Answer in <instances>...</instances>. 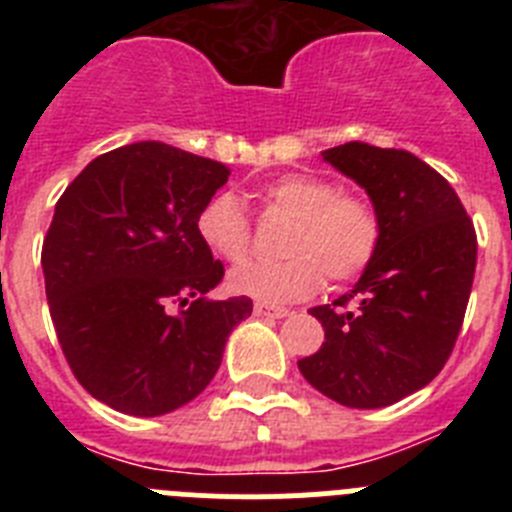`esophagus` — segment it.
I'll use <instances>...</instances> for the list:
<instances>
[{
    "instance_id": "obj_1",
    "label": "esophagus",
    "mask_w": 512,
    "mask_h": 512,
    "mask_svg": "<svg viewBox=\"0 0 512 512\" xmlns=\"http://www.w3.org/2000/svg\"><path fill=\"white\" fill-rule=\"evenodd\" d=\"M253 312H256L259 318H271V320H282L287 318V315H292L287 307H274V305H266V302H256Z\"/></svg>"
}]
</instances>
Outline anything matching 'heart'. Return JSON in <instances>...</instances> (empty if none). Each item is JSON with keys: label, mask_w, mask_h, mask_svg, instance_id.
<instances>
[{"label": "heart", "mask_w": 512, "mask_h": 512, "mask_svg": "<svg viewBox=\"0 0 512 512\" xmlns=\"http://www.w3.org/2000/svg\"><path fill=\"white\" fill-rule=\"evenodd\" d=\"M259 200L274 215L292 220L284 233L282 261H248L235 266L228 287L253 300H300L323 287L325 277L346 284L361 277L377 256L382 220L366 194L338 189L325 176L289 171L259 187ZM197 235L217 259L243 261L251 253L253 228L246 207L230 192L202 205Z\"/></svg>", "instance_id": "b5f03b06"}]
</instances>
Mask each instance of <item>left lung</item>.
<instances>
[{
	"label": "left lung",
	"mask_w": 512,
	"mask_h": 512,
	"mask_svg": "<svg viewBox=\"0 0 512 512\" xmlns=\"http://www.w3.org/2000/svg\"><path fill=\"white\" fill-rule=\"evenodd\" d=\"M323 158L372 197L382 241L351 295L310 310L325 343L300 359V372L341 405L384 408L449 361L472 292L477 233L454 187L410 151L354 140Z\"/></svg>",
	"instance_id": "1"
}]
</instances>
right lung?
<instances>
[{
  "instance_id": "obj_1",
  "label": "right lung",
  "mask_w": 512,
  "mask_h": 512,
  "mask_svg": "<svg viewBox=\"0 0 512 512\" xmlns=\"http://www.w3.org/2000/svg\"><path fill=\"white\" fill-rule=\"evenodd\" d=\"M228 176L220 161L143 140L94 158L56 202L40 253L53 328L81 387L120 413L153 418L194 400L251 315L248 297H205L225 266L197 215Z\"/></svg>"
}]
</instances>
